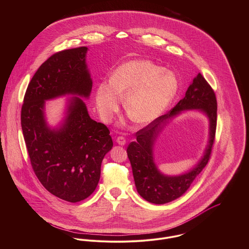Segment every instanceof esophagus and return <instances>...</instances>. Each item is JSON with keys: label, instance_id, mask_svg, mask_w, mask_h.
<instances>
[{"label": "esophagus", "instance_id": "34e87169", "mask_svg": "<svg viewBox=\"0 0 249 249\" xmlns=\"http://www.w3.org/2000/svg\"><path fill=\"white\" fill-rule=\"evenodd\" d=\"M116 142H117V143L121 144V145H124V144H125V139H124V137H123V136H118V137L116 138Z\"/></svg>", "mask_w": 249, "mask_h": 249}]
</instances>
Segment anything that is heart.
I'll use <instances>...</instances> for the list:
<instances>
[{"instance_id": "1", "label": "heart", "mask_w": 249, "mask_h": 249, "mask_svg": "<svg viewBox=\"0 0 249 249\" xmlns=\"http://www.w3.org/2000/svg\"><path fill=\"white\" fill-rule=\"evenodd\" d=\"M178 88V78L172 71L148 60H131L112 72L109 84L98 86L96 107L102 120L108 123L119 111V98H124L128 117L138 124H145L164 113Z\"/></svg>"}]
</instances>
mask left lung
Segmentation results:
<instances>
[{
    "label": "left lung",
    "mask_w": 249,
    "mask_h": 249,
    "mask_svg": "<svg viewBox=\"0 0 249 249\" xmlns=\"http://www.w3.org/2000/svg\"><path fill=\"white\" fill-rule=\"evenodd\" d=\"M188 108H199L210 118V144L203 159L192 171L178 177H167L162 175L155 166L152 156L153 143L164 126L165 120ZM216 110L217 104L213 88L199 72L189 86L185 97L176 107L136 132V141L128 144L126 152L135 186L142 198L150 203L165 204L177 199L190 188L211 157L215 137Z\"/></svg>",
    "instance_id": "8db88e82"
}]
</instances>
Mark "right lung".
<instances>
[{
	"mask_svg": "<svg viewBox=\"0 0 249 249\" xmlns=\"http://www.w3.org/2000/svg\"><path fill=\"white\" fill-rule=\"evenodd\" d=\"M87 48L57 52L36 71L27 88L21 125L33 170L52 195L71 203L93 194L103 159L112 148L109 129L92 120L79 97H72L59 129L45 121V101L66 94L88 98L92 79L85 63Z\"/></svg>",
	"mask_w": 249,
	"mask_h": 249,
	"instance_id": "1",
	"label": "right lung"
}]
</instances>
